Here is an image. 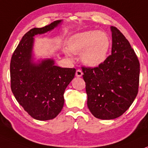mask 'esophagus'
Masks as SVG:
<instances>
[{
  "mask_svg": "<svg viewBox=\"0 0 148 148\" xmlns=\"http://www.w3.org/2000/svg\"><path fill=\"white\" fill-rule=\"evenodd\" d=\"M82 75H83V72H82L80 70H77L76 72V76L77 77H81Z\"/></svg>",
  "mask_w": 148,
  "mask_h": 148,
  "instance_id": "esophagus-1",
  "label": "esophagus"
}]
</instances>
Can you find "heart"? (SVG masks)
Listing matches in <instances>:
<instances>
[{"mask_svg":"<svg viewBox=\"0 0 148 148\" xmlns=\"http://www.w3.org/2000/svg\"><path fill=\"white\" fill-rule=\"evenodd\" d=\"M111 41L107 33L101 31H87L77 33L70 39L69 50H65L68 57L72 54L80 53L83 64L96 68L106 60L111 48Z\"/></svg>","mask_w":148,"mask_h":148,"instance_id":"b5f03b06","label":"heart"}]
</instances>
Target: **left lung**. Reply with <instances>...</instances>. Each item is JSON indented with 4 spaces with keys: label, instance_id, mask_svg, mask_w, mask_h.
Here are the masks:
<instances>
[{
    "label": "left lung",
    "instance_id": "8db88e82",
    "mask_svg": "<svg viewBox=\"0 0 148 148\" xmlns=\"http://www.w3.org/2000/svg\"><path fill=\"white\" fill-rule=\"evenodd\" d=\"M111 55L96 68L83 67L87 106L100 119H113L125 113L138 93L140 64L124 35L115 27Z\"/></svg>",
    "mask_w": 148,
    "mask_h": 148
}]
</instances>
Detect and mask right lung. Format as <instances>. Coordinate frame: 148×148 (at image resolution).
Masks as SVG:
<instances>
[{"label": "right lung", "instance_id": "add662e5", "mask_svg": "<svg viewBox=\"0 0 148 148\" xmlns=\"http://www.w3.org/2000/svg\"><path fill=\"white\" fill-rule=\"evenodd\" d=\"M62 20L34 28L22 37L10 63L11 88L18 103L33 118L54 119L64 104V91L75 75V68H61L53 59L34 61V37L52 31Z\"/></svg>", "mask_w": 148, "mask_h": 148}]
</instances>
